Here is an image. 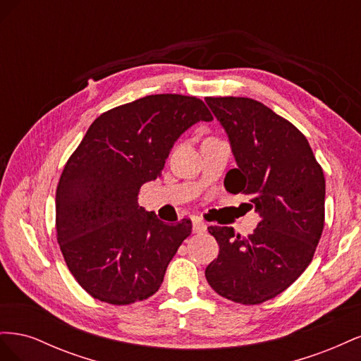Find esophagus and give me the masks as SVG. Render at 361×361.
Returning a JSON list of instances; mask_svg holds the SVG:
<instances>
[{"instance_id": "esophagus-1", "label": "esophagus", "mask_w": 361, "mask_h": 361, "mask_svg": "<svg viewBox=\"0 0 361 361\" xmlns=\"http://www.w3.org/2000/svg\"><path fill=\"white\" fill-rule=\"evenodd\" d=\"M206 228H207V226L203 221H200V220H195L192 223V232L194 233H204Z\"/></svg>"}]
</instances>
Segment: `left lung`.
Masks as SVG:
<instances>
[{
  "mask_svg": "<svg viewBox=\"0 0 361 361\" xmlns=\"http://www.w3.org/2000/svg\"><path fill=\"white\" fill-rule=\"evenodd\" d=\"M206 104L236 161L226 190L248 195L260 221L248 238L233 227H207L220 253L204 276L221 297L260 304L288 289L313 259L324 228V171L307 138L264 104L233 96Z\"/></svg>",
  "mask_w": 361,
  "mask_h": 361,
  "instance_id": "obj_1",
  "label": "left lung"
}]
</instances>
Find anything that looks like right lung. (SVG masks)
Returning a JSON list of instances; mask_svg holds the SVG:
<instances>
[{
    "label": "right lung",
    "mask_w": 361,
    "mask_h": 361,
    "mask_svg": "<svg viewBox=\"0 0 361 361\" xmlns=\"http://www.w3.org/2000/svg\"><path fill=\"white\" fill-rule=\"evenodd\" d=\"M192 96L150 94L97 117L64 167L56 194L57 239L72 276L93 298L125 305L154 295L191 221L166 224L138 204L178 138L211 122Z\"/></svg>",
    "instance_id": "right-lung-1"
}]
</instances>
